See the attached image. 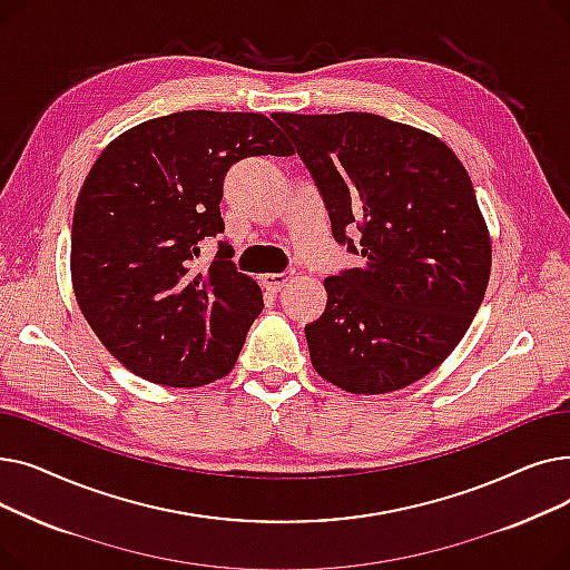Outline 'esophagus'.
Here are the masks:
<instances>
[{
  "mask_svg": "<svg viewBox=\"0 0 570 570\" xmlns=\"http://www.w3.org/2000/svg\"><path fill=\"white\" fill-rule=\"evenodd\" d=\"M261 282L269 293H279L291 282V273H267L261 277Z\"/></svg>",
  "mask_w": 570,
  "mask_h": 570,
  "instance_id": "obj_1",
  "label": "esophagus"
}]
</instances>
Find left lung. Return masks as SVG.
Listing matches in <instances>:
<instances>
[{
	"label": "left lung",
	"instance_id": "left-lung-1",
	"mask_svg": "<svg viewBox=\"0 0 570 570\" xmlns=\"http://www.w3.org/2000/svg\"><path fill=\"white\" fill-rule=\"evenodd\" d=\"M331 215L365 258L323 282L305 325L314 370L353 395L400 391L439 367L483 303L492 243L466 168L436 136L372 112H275ZM351 225L364 233L355 248Z\"/></svg>",
	"mask_w": 570,
	"mask_h": 570
}]
</instances>
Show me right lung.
I'll list each match as a JSON object with an SVG mask.
<instances>
[{"instance_id":"obj_1","label":"right lung","mask_w":570,"mask_h":570,"mask_svg":"<svg viewBox=\"0 0 570 570\" xmlns=\"http://www.w3.org/2000/svg\"><path fill=\"white\" fill-rule=\"evenodd\" d=\"M293 155L261 112L183 110L117 136L89 168L71 228V282L99 342L136 376L196 387L226 376L263 309L230 247L196 267L224 233L228 168Z\"/></svg>"}]
</instances>
